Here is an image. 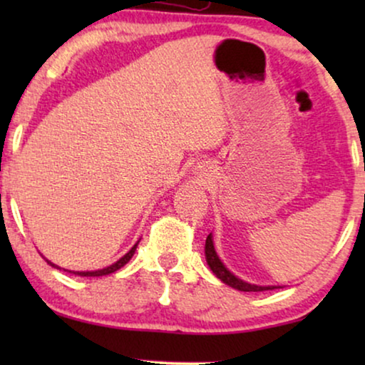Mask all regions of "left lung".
<instances>
[{
  "mask_svg": "<svg viewBox=\"0 0 365 365\" xmlns=\"http://www.w3.org/2000/svg\"><path fill=\"white\" fill-rule=\"evenodd\" d=\"M204 252H206V262L211 271L214 272V276L217 279H221L224 284H227L229 287L237 289V291L242 292H262V291H272V289H279L281 286H257V284H249L242 279H239L237 276L229 271V269L224 266V262L219 259L216 249H214V241H212V234H209L206 239V247H204Z\"/></svg>",
  "mask_w": 365,
  "mask_h": 365,
  "instance_id": "obj_1",
  "label": "left lung"
}]
</instances>
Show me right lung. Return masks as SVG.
Returning <instances> with one entry per match:
<instances>
[{
    "instance_id": "add662e5",
    "label": "right lung",
    "mask_w": 365,
    "mask_h": 365,
    "mask_svg": "<svg viewBox=\"0 0 365 365\" xmlns=\"http://www.w3.org/2000/svg\"><path fill=\"white\" fill-rule=\"evenodd\" d=\"M138 244H139V241L134 244V246L129 249V251L124 254V256L119 259V261H116L114 264H111V266H108V267H103V269H98V271H68V269H63V271H66V272H71V274H74V276H81V277H99V276H108V274H113V272H116L118 269H121L123 266H126V264L131 261V257L134 256V252H136V247H138ZM46 259V257H44ZM46 262L49 264V266H53V267H56V269H61L59 266H56V264H53L51 261H48L46 259Z\"/></svg>"
}]
</instances>
